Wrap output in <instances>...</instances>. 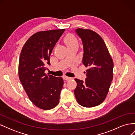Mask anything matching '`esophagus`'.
Listing matches in <instances>:
<instances>
[{
    "label": "esophagus",
    "instance_id": "esophagus-1",
    "mask_svg": "<svg viewBox=\"0 0 135 135\" xmlns=\"http://www.w3.org/2000/svg\"><path fill=\"white\" fill-rule=\"evenodd\" d=\"M64 79L65 80H70L73 79L72 78L68 77V76H64Z\"/></svg>",
    "mask_w": 135,
    "mask_h": 135
}]
</instances>
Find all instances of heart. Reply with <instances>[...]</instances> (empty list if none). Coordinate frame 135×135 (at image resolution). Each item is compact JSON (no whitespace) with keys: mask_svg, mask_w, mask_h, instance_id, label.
<instances>
[{"mask_svg":"<svg viewBox=\"0 0 135 135\" xmlns=\"http://www.w3.org/2000/svg\"><path fill=\"white\" fill-rule=\"evenodd\" d=\"M65 42L66 43L68 47L74 46V45L78 44L77 40L75 38V36L71 34L67 35L66 36H65Z\"/></svg>","mask_w":135,"mask_h":135,"instance_id":"heart-1","label":"heart"}]
</instances>
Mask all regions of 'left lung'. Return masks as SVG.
<instances>
[{
	"mask_svg": "<svg viewBox=\"0 0 135 135\" xmlns=\"http://www.w3.org/2000/svg\"><path fill=\"white\" fill-rule=\"evenodd\" d=\"M76 34L83 44L82 62L87 67L85 81L75 79L74 95L79 104L92 108L105 99L113 80V62L101 36L91 30L77 28Z\"/></svg>",
	"mask_w": 135,
	"mask_h": 135,
	"instance_id": "obj_1",
	"label": "left lung"
}]
</instances>
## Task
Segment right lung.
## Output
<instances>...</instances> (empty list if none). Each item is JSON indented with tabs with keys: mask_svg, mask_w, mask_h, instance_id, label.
Masks as SVG:
<instances>
[{
	"mask_svg": "<svg viewBox=\"0 0 135 135\" xmlns=\"http://www.w3.org/2000/svg\"><path fill=\"white\" fill-rule=\"evenodd\" d=\"M65 29L40 31L24 44L20 54L18 75L31 101L36 107L50 110L59 103L63 87L62 77L44 73L50 65V55Z\"/></svg>",
	"mask_w": 135,
	"mask_h": 135,
	"instance_id": "right-lung-1",
	"label": "right lung"
}]
</instances>
